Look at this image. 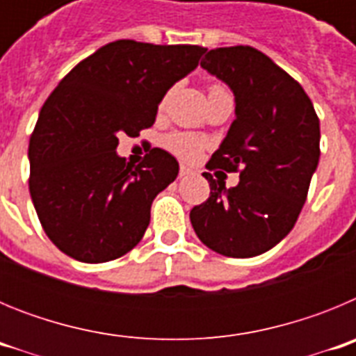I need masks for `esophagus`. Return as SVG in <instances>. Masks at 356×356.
I'll list each match as a JSON object with an SVG mask.
<instances>
[{"mask_svg": "<svg viewBox=\"0 0 356 356\" xmlns=\"http://www.w3.org/2000/svg\"><path fill=\"white\" fill-rule=\"evenodd\" d=\"M191 172H193V171H191L187 165H180V178H184V176H188Z\"/></svg>", "mask_w": 356, "mask_h": 356, "instance_id": "34e87169", "label": "esophagus"}]
</instances>
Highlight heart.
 Wrapping results in <instances>:
<instances>
[{
    "label": "heart",
    "instance_id": "obj_1",
    "mask_svg": "<svg viewBox=\"0 0 356 356\" xmlns=\"http://www.w3.org/2000/svg\"><path fill=\"white\" fill-rule=\"evenodd\" d=\"M222 89V87H212L210 90ZM165 144H168L169 149L172 153H176L178 156L185 160H194L200 156V153L205 147V140H201L200 137H194L191 134H172L165 139Z\"/></svg>",
    "mask_w": 356,
    "mask_h": 356
}]
</instances>
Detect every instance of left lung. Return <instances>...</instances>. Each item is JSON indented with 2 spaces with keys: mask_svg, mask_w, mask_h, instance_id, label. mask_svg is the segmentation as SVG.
<instances>
[{
  "mask_svg": "<svg viewBox=\"0 0 356 356\" xmlns=\"http://www.w3.org/2000/svg\"><path fill=\"white\" fill-rule=\"evenodd\" d=\"M201 67L235 96V121L207 168L238 171L226 188L191 210L200 241L212 251L250 259L275 248L294 228L319 163V119L298 81L251 46L210 49Z\"/></svg>",
  "mask_w": 356,
  "mask_h": 356,
  "instance_id": "obj_1",
  "label": "left lung"
}]
</instances>
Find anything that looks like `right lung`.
Here are the masks:
<instances>
[{
	"label": "right lung",
	"mask_w": 356,
	"mask_h": 356,
	"mask_svg": "<svg viewBox=\"0 0 356 356\" xmlns=\"http://www.w3.org/2000/svg\"><path fill=\"white\" fill-rule=\"evenodd\" d=\"M205 51L191 44L115 40L56 85L40 108L28 159L31 201L58 250L102 264L139 244L151 203L180 168L160 147L131 168L115 151L118 135L137 137L149 128L165 92L197 67Z\"/></svg>",
	"instance_id": "right-lung-1"
}]
</instances>
